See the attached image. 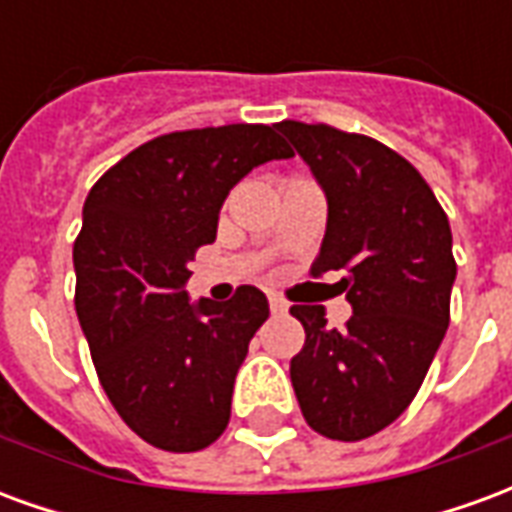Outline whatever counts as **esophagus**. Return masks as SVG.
<instances>
[{"label": "esophagus", "mask_w": 512, "mask_h": 512, "mask_svg": "<svg viewBox=\"0 0 512 512\" xmlns=\"http://www.w3.org/2000/svg\"><path fill=\"white\" fill-rule=\"evenodd\" d=\"M268 307H271V315H282V312H288V304L279 299L277 293H268Z\"/></svg>", "instance_id": "34e87169"}]
</instances>
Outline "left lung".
<instances>
[{"instance_id": "left-lung-1", "label": "left lung", "mask_w": 512, "mask_h": 512, "mask_svg": "<svg viewBox=\"0 0 512 512\" xmlns=\"http://www.w3.org/2000/svg\"><path fill=\"white\" fill-rule=\"evenodd\" d=\"M279 131L329 205L312 277L343 268L337 288L354 310L337 332L321 304L290 307L307 334L290 381L312 430L367 439L406 411L450 326V222L417 169L376 139L296 120Z\"/></svg>"}]
</instances>
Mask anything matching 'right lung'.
<instances>
[{
	"instance_id": "add662e5",
	"label": "right lung",
	"mask_w": 512,
	"mask_h": 512,
	"mask_svg": "<svg viewBox=\"0 0 512 512\" xmlns=\"http://www.w3.org/2000/svg\"><path fill=\"white\" fill-rule=\"evenodd\" d=\"M277 126L175 131L131 150L87 194L73 244L76 315L104 392L136 436L197 452L230 422L249 340L268 318L263 290L191 301L189 263L216 241L238 180L293 150Z\"/></svg>"
}]
</instances>
